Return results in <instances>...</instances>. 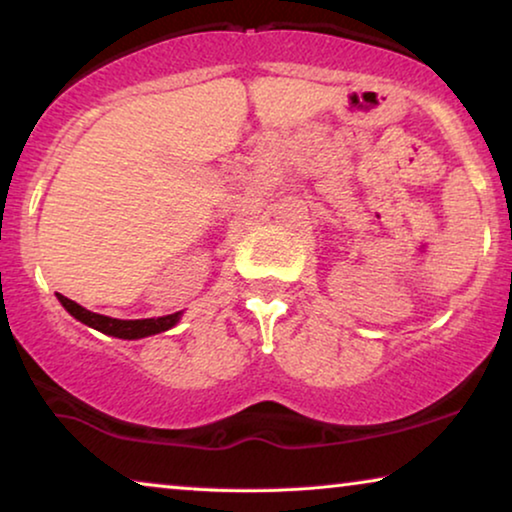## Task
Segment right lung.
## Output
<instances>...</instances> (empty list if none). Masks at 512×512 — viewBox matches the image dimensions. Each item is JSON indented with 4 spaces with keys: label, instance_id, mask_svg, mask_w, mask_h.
I'll use <instances>...</instances> for the list:
<instances>
[{
    "label": "right lung",
    "instance_id": "obj_1",
    "mask_svg": "<svg viewBox=\"0 0 512 512\" xmlns=\"http://www.w3.org/2000/svg\"><path fill=\"white\" fill-rule=\"evenodd\" d=\"M55 296H58L62 307H65L74 319H79L81 324L95 328V331H100L104 335H114V338H123V340H139V338H146V335L163 333L167 328L177 324L181 317V312H174L158 319H111V317H104V314L86 310V307L74 303V300L60 296V293H55Z\"/></svg>",
    "mask_w": 512,
    "mask_h": 512
}]
</instances>
